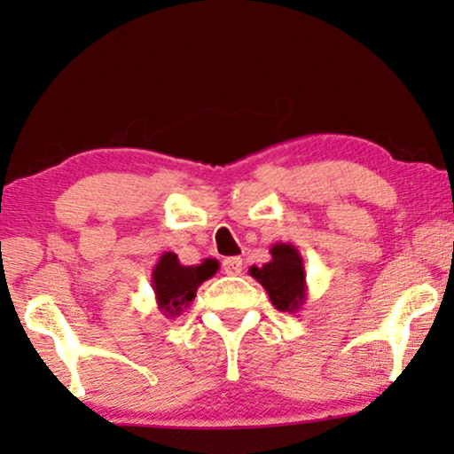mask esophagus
Returning a JSON list of instances; mask_svg holds the SVG:
<instances>
[{"label": "esophagus", "mask_w": 454, "mask_h": 454, "mask_svg": "<svg viewBox=\"0 0 454 454\" xmlns=\"http://www.w3.org/2000/svg\"><path fill=\"white\" fill-rule=\"evenodd\" d=\"M241 269H244V260L238 256L223 260V270H225V275H239Z\"/></svg>", "instance_id": "34e87169"}]
</instances>
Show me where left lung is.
Here are the masks:
<instances>
[{"mask_svg": "<svg viewBox=\"0 0 454 454\" xmlns=\"http://www.w3.org/2000/svg\"><path fill=\"white\" fill-rule=\"evenodd\" d=\"M250 275L266 289L278 312L297 314L308 300L306 266L294 244L278 241L270 247L269 262L250 266Z\"/></svg>", "mask_w": 454, "mask_h": 454, "instance_id": "1", "label": "left lung"}]
</instances>
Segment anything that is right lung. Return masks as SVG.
<instances>
[{
  "label": "right lung",
  "mask_w": 454,
  "mask_h": 454,
  "mask_svg": "<svg viewBox=\"0 0 454 454\" xmlns=\"http://www.w3.org/2000/svg\"><path fill=\"white\" fill-rule=\"evenodd\" d=\"M216 270H219V260L215 258H204L200 264L185 266L179 262L177 254L165 252L154 264L151 275L159 312L165 318H177L194 301L198 287L215 277Z\"/></svg>",
  "instance_id": "1"
}]
</instances>
